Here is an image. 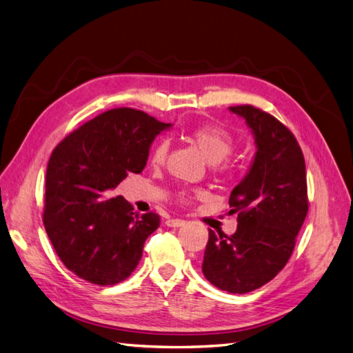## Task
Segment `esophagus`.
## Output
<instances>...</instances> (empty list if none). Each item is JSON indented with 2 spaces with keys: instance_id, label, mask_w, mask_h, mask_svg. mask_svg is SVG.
I'll return each instance as SVG.
<instances>
[{
  "instance_id": "1",
  "label": "esophagus",
  "mask_w": 353,
  "mask_h": 353,
  "mask_svg": "<svg viewBox=\"0 0 353 353\" xmlns=\"http://www.w3.org/2000/svg\"><path fill=\"white\" fill-rule=\"evenodd\" d=\"M185 223V221H183V219H169V221H166V225L170 226V228H178V226H183Z\"/></svg>"
}]
</instances>
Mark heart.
Listing matches in <instances>:
<instances>
[{"mask_svg": "<svg viewBox=\"0 0 353 353\" xmlns=\"http://www.w3.org/2000/svg\"><path fill=\"white\" fill-rule=\"evenodd\" d=\"M189 139L190 142L201 151V154L205 157V160L210 164L221 163L234 150V140L231 134H228V132L221 128L210 127V125H202V127L192 130L189 132ZM166 155H168V143L160 142L155 146L151 160L154 164H161L164 163V160H166ZM198 194H201V192L198 190L194 192L183 190L179 192L178 196L181 201L187 202L193 196H198Z\"/></svg>", "mask_w": 353, "mask_h": 353, "instance_id": "b5f03b06", "label": "heart"}]
</instances>
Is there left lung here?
I'll use <instances>...</instances> for the list:
<instances>
[{"label": "left lung", "instance_id": "8db88e82", "mask_svg": "<svg viewBox=\"0 0 353 353\" xmlns=\"http://www.w3.org/2000/svg\"><path fill=\"white\" fill-rule=\"evenodd\" d=\"M230 112L245 119L256 152L230 196L237 231H208L202 273L223 292L243 294L268 284L292 255L308 213L307 172L292 131L272 114L252 105Z\"/></svg>", "mask_w": 353, "mask_h": 353}]
</instances>
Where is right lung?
I'll return each mask as SVG.
<instances>
[{"label":"right lung","mask_w":353,"mask_h":353,"mask_svg":"<svg viewBox=\"0 0 353 353\" xmlns=\"http://www.w3.org/2000/svg\"><path fill=\"white\" fill-rule=\"evenodd\" d=\"M170 123L134 108H113L61 140L46 168L45 231L66 268L97 285L127 279L142 258L155 213L139 216L110 190L146 166L150 148Z\"/></svg>","instance_id":"right-lung-1"}]
</instances>
